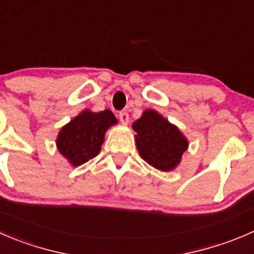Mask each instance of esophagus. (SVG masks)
Returning <instances> with one entry per match:
<instances>
[{
  "mask_svg": "<svg viewBox=\"0 0 254 254\" xmlns=\"http://www.w3.org/2000/svg\"><path fill=\"white\" fill-rule=\"evenodd\" d=\"M119 119L123 124H127L129 123V114H127V110H123L119 113Z\"/></svg>",
  "mask_w": 254,
  "mask_h": 254,
  "instance_id": "esophagus-1",
  "label": "esophagus"
}]
</instances>
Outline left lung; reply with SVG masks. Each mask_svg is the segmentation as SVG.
I'll return each mask as SVG.
<instances>
[{"instance_id": "obj_1", "label": "left lung", "mask_w": 254, "mask_h": 254, "mask_svg": "<svg viewBox=\"0 0 254 254\" xmlns=\"http://www.w3.org/2000/svg\"><path fill=\"white\" fill-rule=\"evenodd\" d=\"M132 129L142 159L162 171L174 169L187 150L189 142L180 130L154 110H145Z\"/></svg>"}]
</instances>
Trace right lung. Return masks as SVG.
<instances>
[{
    "mask_svg": "<svg viewBox=\"0 0 254 254\" xmlns=\"http://www.w3.org/2000/svg\"><path fill=\"white\" fill-rule=\"evenodd\" d=\"M115 123L109 109L99 113L85 110L62 127L57 139L58 150L74 166L84 164L99 154L105 131Z\"/></svg>",
    "mask_w": 254,
    "mask_h": 254,
    "instance_id": "add662e5",
    "label": "right lung"
}]
</instances>
